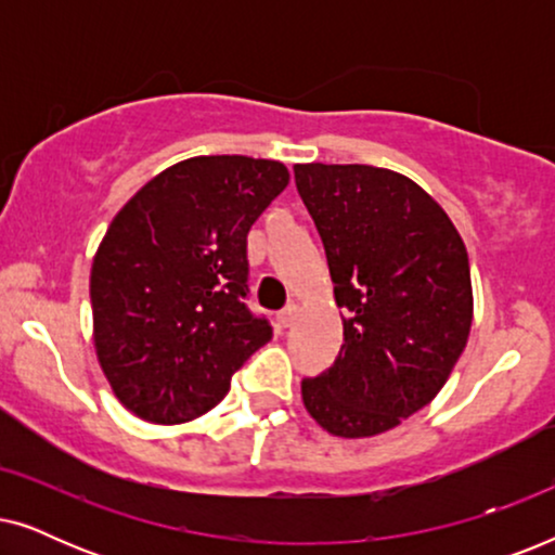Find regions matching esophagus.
<instances>
[{"instance_id": "34e87169", "label": "esophagus", "mask_w": 555, "mask_h": 555, "mask_svg": "<svg viewBox=\"0 0 555 555\" xmlns=\"http://www.w3.org/2000/svg\"><path fill=\"white\" fill-rule=\"evenodd\" d=\"M295 318H298V306H295V302H291V306H285L278 313V323L283 325V328H291V325L295 323Z\"/></svg>"}]
</instances>
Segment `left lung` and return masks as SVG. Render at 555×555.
<instances>
[{
  "label": "left lung",
  "mask_w": 555,
  "mask_h": 555,
  "mask_svg": "<svg viewBox=\"0 0 555 555\" xmlns=\"http://www.w3.org/2000/svg\"><path fill=\"white\" fill-rule=\"evenodd\" d=\"M295 186L321 234L344 346L302 378V404L325 431H389L437 397L465 351L473 283L465 242L404 173L366 164H295Z\"/></svg>",
  "instance_id": "left-lung-1"
}]
</instances>
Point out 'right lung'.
I'll return each mask as SVG.
<instances>
[{"label": "right lung", "mask_w": 555, "mask_h": 555, "mask_svg": "<svg viewBox=\"0 0 555 555\" xmlns=\"http://www.w3.org/2000/svg\"><path fill=\"white\" fill-rule=\"evenodd\" d=\"M291 181L285 164L194 156L113 217L90 270L93 340L113 393L154 424L207 414L272 338L247 298V232Z\"/></svg>", "instance_id": "obj_1"}]
</instances>
